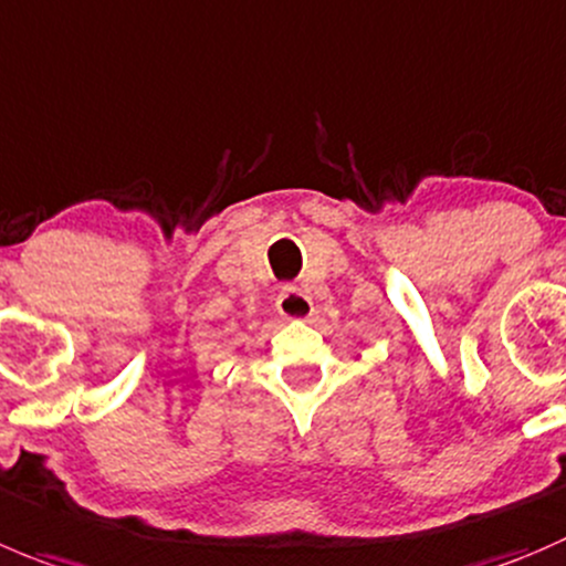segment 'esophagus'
<instances>
[{
    "label": "esophagus",
    "mask_w": 566,
    "mask_h": 566,
    "mask_svg": "<svg viewBox=\"0 0 566 566\" xmlns=\"http://www.w3.org/2000/svg\"><path fill=\"white\" fill-rule=\"evenodd\" d=\"M274 308H277L280 316H286V319H308V316L314 314V303H311L308 294L297 286H280Z\"/></svg>",
    "instance_id": "obj_1"
}]
</instances>
